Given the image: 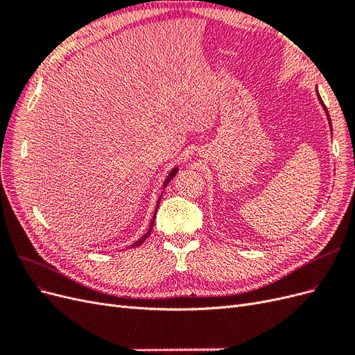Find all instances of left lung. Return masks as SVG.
I'll return each mask as SVG.
<instances>
[{
	"mask_svg": "<svg viewBox=\"0 0 355 355\" xmlns=\"http://www.w3.org/2000/svg\"><path fill=\"white\" fill-rule=\"evenodd\" d=\"M317 98H318V101H320V103H321V106H323L324 108V111H326V115H327V120H329V124H330V115H329V111H327V108H326V105L323 103V101H321V98H320V94H318V90H317ZM330 127H331V124H330Z\"/></svg>",
	"mask_w": 355,
	"mask_h": 355,
	"instance_id": "8db88e82",
	"label": "left lung"
}]
</instances>
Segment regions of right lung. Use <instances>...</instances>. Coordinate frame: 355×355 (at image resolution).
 Segmentation results:
<instances>
[{"mask_svg":"<svg viewBox=\"0 0 355 355\" xmlns=\"http://www.w3.org/2000/svg\"><path fill=\"white\" fill-rule=\"evenodd\" d=\"M176 173H178V167H175V168H171V171H170V173H168V176L166 178V180H164V184H163V188H166L167 187V184H168V182L171 180V179H173L175 176H176ZM159 200H161V196H159V198H158V201H157V207H155V211H154V218H153V220H151V223H149V228H148V231L142 235V237L141 239H139L137 241H135L130 247H137V245H141L148 237H149V235H151V231H153V227H154V222H155V214H157V209H158V204H159Z\"/></svg>","mask_w":355,"mask_h":355,"instance_id":"obj_1","label":"right lung"}]
</instances>
